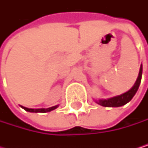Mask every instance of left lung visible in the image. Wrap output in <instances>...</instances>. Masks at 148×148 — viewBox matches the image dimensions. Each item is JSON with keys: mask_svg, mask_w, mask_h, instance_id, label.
<instances>
[{"mask_svg": "<svg viewBox=\"0 0 148 148\" xmlns=\"http://www.w3.org/2000/svg\"><path fill=\"white\" fill-rule=\"evenodd\" d=\"M141 77H142V66H140L139 69V73H138V79L134 84V86L130 89L129 91L120 95V96H117V97H114L112 99H100L99 101H97V103L101 105L102 106H106V107H116V106H122L125 104H127L129 101L132 100V99L134 97V95L136 94L138 87H139V84L141 82Z\"/></svg>", "mask_w": 148, "mask_h": 148, "instance_id": "obj_1", "label": "left lung"}]
</instances>
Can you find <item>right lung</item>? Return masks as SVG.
<instances>
[{
  "mask_svg": "<svg viewBox=\"0 0 148 148\" xmlns=\"http://www.w3.org/2000/svg\"><path fill=\"white\" fill-rule=\"evenodd\" d=\"M58 106H52V107H49V108H47V109H44V108H41V109H32V108H27V107H24L22 106L23 108L27 111V112H33V113H46V112H49V111H52L54 109H56Z\"/></svg>",
  "mask_w": 148,
  "mask_h": 148,
  "instance_id": "obj_1",
  "label": "right lung"
}]
</instances>
